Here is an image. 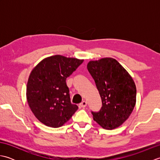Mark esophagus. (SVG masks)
I'll return each instance as SVG.
<instances>
[{"mask_svg": "<svg viewBox=\"0 0 160 160\" xmlns=\"http://www.w3.org/2000/svg\"><path fill=\"white\" fill-rule=\"evenodd\" d=\"M87 105V102L86 101H83V102H81L80 104V105L79 106L81 107V108H84Z\"/></svg>", "mask_w": 160, "mask_h": 160, "instance_id": "1", "label": "esophagus"}]
</instances>
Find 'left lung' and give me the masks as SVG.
I'll return each instance as SVG.
<instances>
[{
	"label": "left lung",
	"mask_w": 160,
	"mask_h": 160,
	"mask_svg": "<svg viewBox=\"0 0 160 160\" xmlns=\"http://www.w3.org/2000/svg\"><path fill=\"white\" fill-rule=\"evenodd\" d=\"M87 69L99 91L102 107L91 111L93 120L102 127L114 129L130 116L136 102L133 80L118 61L106 58L90 61Z\"/></svg>",
	"instance_id": "left-lung-1"
}]
</instances>
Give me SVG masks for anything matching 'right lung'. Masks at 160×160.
<instances>
[{
	"instance_id": "obj_1",
	"label": "right lung",
	"mask_w": 160,
	"mask_h": 160,
	"mask_svg": "<svg viewBox=\"0 0 160 160\" xmlns=\"http://www.w3.org/2000/svg\"><path fill=\"white\" fill-rule=\"evenodd\" d=\"M83 61L56 55L42 60L32 70L27 99L36 118L47 127H61L78 110L71 102L66 80Z\"/></svg>"
}]
</instances>
